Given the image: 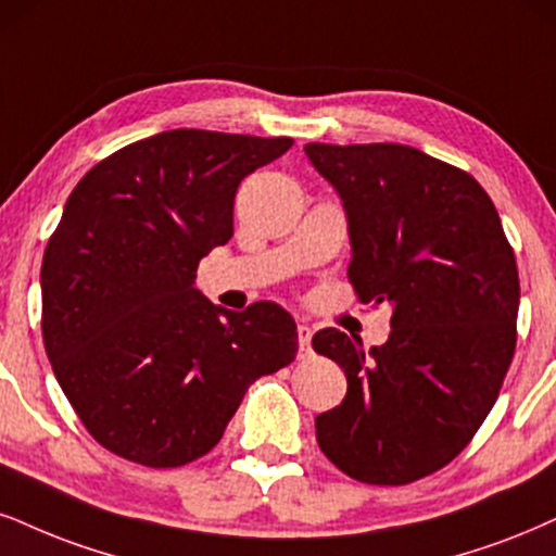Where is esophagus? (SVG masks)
<instances>
[{"label":"esophagus","instance_id":"esophagus-1","mask_svg":"<svg viewBox=\"0 0 556 556\" xmlns=\"http://www.w3.org/2000/svg\"><path fill=\"white\" fill-rule=\"evenodd\" d=\"M296 334H299V351H301V355H309V351H312V327L299 325L296 327Z\"/></svg>","mask_w":556,"mask_h":556}]
</instances>
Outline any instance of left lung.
I'll use <instances>...</instances> for the list:
<instances>
[{"mask_svg":"<svg viewBox=\"0 0 556 556\" xmlns=\"http://www.w3.org/2000/svg\"><path fill=\"white\" fill-rule=\"evenodd\" d=\"M304 152L345 205L355 296L392 306L389 340L368 353L334 327L312 338L348 376L317 443L358 482H417L467 448L497 400L518 338L516 255L495 203L454 164L402 143Z\"/></svg>","mask_w":556,"mask_h":556,"instance_id":"8db88e82","label":"left lung"}]
</instances>
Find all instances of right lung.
<instances>
[{
	"mask_svg": "<svg viewBox=\"0 0 556 556\" xmlns=\"http://www.w3.org/2000/svg\"><path fill=\"white\" fill-rule=\"evenodd\" d=\"M291 147L177 128L105 156L68 195L40 267V330L66 400L111 454L195 462L247 389L296 358L289 312H226L193 286L201 257L235 235L239 182Z\"/></svg>",
	"mask_w": 556,
	"mask_h": 556,
	"instance_id": "obj_1",
	"label": "right lung"
}]
</instances>
